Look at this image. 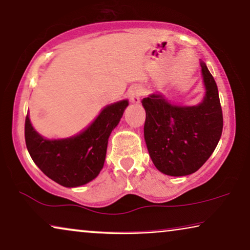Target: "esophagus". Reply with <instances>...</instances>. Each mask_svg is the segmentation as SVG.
<instances>
[{
    "instance_id": "34e87169",
    "label": "esophagus",
    "mask_w": 250,
    "mask_h": 250,
    "mask_svg": "<svg viewBox=\"0 0 250 250\" xmlns=\"http://www.w3.org/2000/svg\"><path fill=\"white\" fill-rule=\"evenodd\" d=\"M141 95H143V89H141L139 86H132L130 88L129 91V98H130V101L131 103H135L138 104L140 103L141 101Z\"/></svg>"
}]
</instances>
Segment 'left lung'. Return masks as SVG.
I'll use <instances>...</instances> for the list:
<instances>
[{
	"mask_svg": "<svg viewBox=\"0 0 250 250\" xmlns=\"http://www.w3.org/2000/svg\"><path fill=\"white\" fill-rule=\"evenodd\" d=\"M204 93L196 105H182L163 93L143 100L146 111L144 136L152 163L169 176L195 173L214 151L221 138L223 118L218 86L201 61Z\"/></svg>",
	"mask_w": 250,
	"mask_h": 250,
	"instance_id": "1",
	"label": "left lung"
}]
</instances>
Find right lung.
<instances>
[{"mask_svg": "<svg viewBox=\"0 0 250 250\" xmlns=\"http://www.w3.org/2000/svg\"><path fill=\"white\" fill-rule=\"evenodd\" d=\"M128 105V100H121L104 106L80 133L62 139H47L37 132L28 113L24 137L32 161L59 185L77 188L87 184L103 168L109 137Z\"/></svg>", "mask_w": 250, "mask_h": 250, "instance_id": "right-lung-1", "label": "right lung"}]
</instances>
